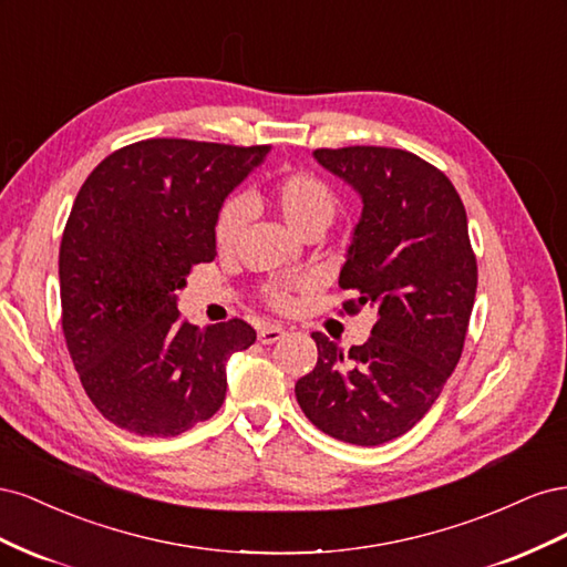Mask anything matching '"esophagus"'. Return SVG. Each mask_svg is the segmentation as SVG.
Instances as JSON below:
<instances>
[{"label":"esophagus","instance_id":"34e87169","mask_svg":"<svg viewBox=\"0 0 567 567\" xmlns=\"http://www.w3.org/2000/svg\"><path fill=\"white\" fill-rule=\"evenodd\" d=\"M284 329L281 326H265V329L257 331V340L262 342V346H271V342H277L284 338Z\"/></svg>","mask_w":567,"mask_h":567}]
</instances>
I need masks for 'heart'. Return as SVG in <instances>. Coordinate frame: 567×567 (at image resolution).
I'll return each mask as SVG.
<instances>
[{"label": "heart", "instance_id": "heart-1", "mask_svg": "<svg viewBox=\"0 0 567 567\" xmlns=\"http://www.w3.org/2000/svg\"><path fill=\"white\" fill-rule=\"evenodd\" d=\"M257 200H260L271 215H277L290 231L302 238L319 236L321 231L331 227V221L338 215V194L333 192V186L310 173L281 175L257 196ZM244 225L246 210L241 203L229 200L221 205L215 225L217 248L231 250ZM262 300L279 312H288L296 302L293 290L281 284H267L262 288Z\"/></svg>", "mask_w": 567, "mask_h": 567}]
</instances>
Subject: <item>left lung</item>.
<instances>
[{
    "label": "left lung",
    "instance_id": "left-lung-1",
    "mask_svg": "<svg viewBox=\"0 0 567 567\" xmlns=\"http://www.w3.org/2000/svg\"><path fill=\"white\" fill-rule=\"evenodd\" d=\"M364 200L340 290L342 310L373 307L364 346L342 352L321 331L317 367L296 383L305 416L336 440L375 447L411 431L456 369L477 288L468 219L450 177L416 153L317 148Z\"/></svg>",
    "mask_w": 567,
    "mask_h": 567
}]
</instances>
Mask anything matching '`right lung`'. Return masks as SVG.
Masks as SVG:
<instances>
[{
	"instance_id": "obj_1",
	"label": "right lung",
	"mask_w": 567,
	"mask_h": 567,
	"mask_svg": "<svg viewBox=\"0 0 567 567\" xmlns=\"http://www.w3.org/2000/svg\"><path fill=\"white\" fill-rule=\"evenodd\" d=\"M267 153L144 140L84 179L59 250L61 329L87 398L123 431L175 437L225 402L227 359L255 329L236 317L198 329L177 290L215 260L221 200Z\"/></svg>"
}]
</instances>
